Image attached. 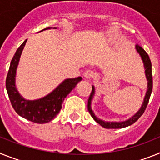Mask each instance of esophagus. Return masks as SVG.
Here are the masks:
<instances>
[{
    "label": "esophagus",
    "instance_id": "obj_1",
    "mask_svg": "<svg viewBox=\"0 0 160 160\" xmlns=\"http://www.w3.org/2000/svg\"><path fill=\"white\" fill-rule=\"evenodd\" d=\"M94 76V72L91 70H87L85 71L84 73V77L85 78L90 79L91 78H93Z\"/></svg>",
    "mask_w": 160,
    "mask_h": 160
}]
</instances>
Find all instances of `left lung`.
I'll use <instances>...</instances> for the list:
<instances>
[{
	"label": "left lung",
	"mask_w": 160,
	"mask_h": 160,
	"mask_svg": "<svg viewBox=\"0 0 160 160\" xmlns=\"http://www.w3.org/2000/svg\"><path fill=\"white\" fill-rule=\"evenodd\" d=\"M135 49H136L137 52L141 56V58H142V62H143L144 65V69H145V74H146L147 80H148V90H147L146 95H145V98H144L142 107H141V108L138 110V112L134 116L130 118L129 119L123 121V122H106V121H103V120L100 119V118H97L95 116V114H94V111L91 109V106H90L91 105V101H92L94 92H95L94 87L92 86V91H91L90 97H89L87 108H88L89 112H90V115L92 116V118L94 119V121L97 122L98 124H100L102 128H107V129H118V128H126V127H128V126H131V124L136 122L137 120L142 116V114L145 111V110H146L147 106H148V102H149L150 97H151V94H152V87H153V81H152V62H151L150 58L148 53H147V52L141 46H139L138 45H136Z\"/></svg>",
	"instance_id": "obj_1"
}]
</instances>
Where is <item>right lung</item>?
<instances>
[{
    "instance_id": "1",
    "label": "right lung",
    "mask_w": 160,
    "mask_h": 160,
    "mask_svg": "<svg viewBox=\"0 0 160 160\" xmlns=\"http://www.w3.org/2000/svg\"><path fill=\"white\" fill-rule=\"evenodd\" d=\"M48 29L50 28L44 29L43 30ZM26 41L27 40H25L17 49L16 53L11 61L5 82L7 93L12 107L20 116L23 117L32 122L46 123L53 119L58 114L62 109V105L65 98L75 87L78 82L81 81L82 77L66 79L50 94L40 99H25L20 95L19 92L17 90L15 85V77L20 57L25 47Z\"/></svg>"
}]
</instances>
